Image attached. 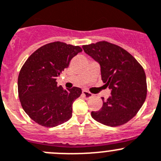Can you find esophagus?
<instances>
[{
  "instance_id": "1",
  "label": "esophagus",
  "mask_w": 161,
  "mask_h": 161,
  "mask_svg": "<svg viewBox=\"0 0 161 161\" xmlns=\"http://www.w3.org/2000/svg\"><path fill=\"white\" fill-rule=\"evenodd\" d=\"M82 95H83V96L86 98H90L93 96V95H92V94L90 93V92H88V91H82Z\"/></svg>"
}]
</instances>
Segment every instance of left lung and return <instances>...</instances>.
Wrapping results in <instances>:
<instances>
[{
    "mask_svg": "<svg viewBox=\"0 0 161 161\" xmlns=\"http://www.w3.org/2000/svg\"><path fill=\"white\" fill-rule=\"evenodd\" d=\"M84 52L100 65L101 77L111 89V96L100 110L91 111L95 120L104 125H123L136 115L147 96L144 68L122 47L102 41L82 46Z\"/></svg>",
    "mask_w": 161,
    "mask_h": 161,
    "instance_id": "left-lung-1",
    "label": "left lung"
}]
</instances>
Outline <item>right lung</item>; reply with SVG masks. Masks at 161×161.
Wrapping results in <instances>:
<instances>
[{
    "instance_id": "1",
    "label": "right lung",
    "mask_w": 161,
    "mask_h": 161,
    "mask_svg": "<svg viewBox=\"0 0 161 161\" xmlns=\"http://www.w3.org/2000/svg\"><path fill=\"white\" fill-rule=\"evenodd\" d=\"M82 51L79 46L54 42L38 48L25 61L18 75V96L22 108L34 122L53 127L71 118L72 104L82 90L75 86L65 90L56 80Z\"/></svg>"
}]
</instances>
